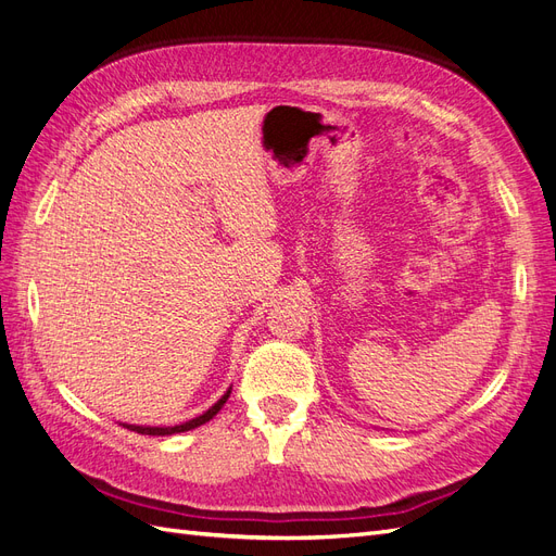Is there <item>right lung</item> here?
Here are the masks:
<instances>
[{
	"label": "right lung",
	"instance_id": "right-lung-1",
	"mask_svg": "<svg viewBox=\"0 0 556 556\" xmlns=\"http://www.w3.org/2000/svg\"><path fill=\"white\" fill-rule=\"evenodd\" d=\"M227 399H229V392H227L220 401H217L213 408H208L204 415H199V417L190 419V422L178 425V427H134V425H127V429L137 431V433H143V435H172V433H180V431H190V429H194V427L206 425L208 419H213V417L217 415V410H220V408L225 406V401H227Z\"/></svg>",
	"mask_w": 556,
	"mask_h": 556
}]
</instances>
